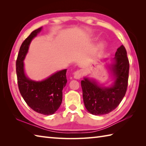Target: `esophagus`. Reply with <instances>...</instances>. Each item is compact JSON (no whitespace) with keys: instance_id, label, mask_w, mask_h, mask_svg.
I'll use <instances>...</instances> for the list:
<instances>
[{"instance_id":"34e87169","label":"esophagus","mask_w":146,"mask_h":146,"mask_svg":"<svg viewBox=\"0 0 146 146\" xmlns=\"http://www.w3.org/2000/svg\"><path fill=\"white\" fill-rule=\"evenodd\" d=\"M83 74V71L82 70H78L74 73V78L76 80H79L82 78Z\"/></svg>"}]
</instances>
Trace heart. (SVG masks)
Returning a JSON list of instances; mask_svg holds the SVG:
<instances>
[{"mask_svg": "<svg viewBox=\"0 0 146 146\" xmlns=\"http://www.w3.org/2000/svg\"><path fill=\"white\" fill-rule=\"evenodd\" d=\"M106 46H107V42L105 41H102L100 42V44H99V48H101V49H103Z\"/></svg>", "mask_w": 146, "mask_h": 146, "instance_id": "heart-1", "label": "heart"}]
</instances>
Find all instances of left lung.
I'll use <instances>...</instances> for the list:
<instances>
[{"label":"left lung","instance_id":"left-lung-1","mask_svg":"<svg viewBox=\"0 0 146 146\" xmlns=\"http://www.w3.org/2000/svg\"><path fill=\"white\" fill-rule=\"evenodd\" d=\"M108 59H103L105 61ZM112 77V83L108 86L99 83L88 76L81 82L83 98L85 107L89 113L94 115H102L110 113L118 107L124 97L127 87L129 63L124 46L121 45L110 60V63L105 65Z\"/></svg>","mask_w":146,"mask_h":146}]
</instances>
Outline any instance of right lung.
Instances as JSON below:
<instances>
[{
  "mask_svg": "<svg viewBox=\"0 0 146 146\" xmlns=\"http://www.w3.org/2000/svg\"><path fill=\"white\" fill-rule=\"evenodd\" d=\"M42 27L34 31L22 44L16 61L19 89L24 101L33 110L50 115L60 108L63 99V89L67 83L66 69L58 71L40 81L29 78L25 73L24 60L33 39L41 31Z\"/></svg>",
  "mask_w": 146,
  "mask_h": 146,
  "instance_id": "add662e5",
  "label": "right lung"
}]
</instances>
